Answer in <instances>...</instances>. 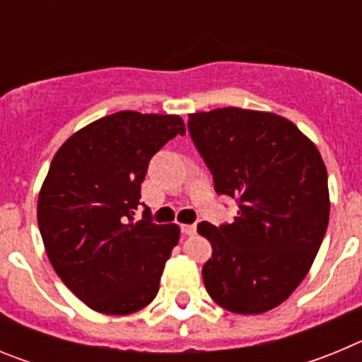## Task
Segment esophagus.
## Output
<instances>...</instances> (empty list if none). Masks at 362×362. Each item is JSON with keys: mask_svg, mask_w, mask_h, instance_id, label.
Wrapping results in <instances>:
<instances>
[{"mask_svg": "<svg viewBox=\"0 0 362 362\" xmlns=\"http://www.w3.org/2000/svg\"><path fill=\"white\" fill-rule=\"evenodd\" d=\"M196 225H181V232L183 235H194L196 233Z\"/></svg>", "mask_w": 362, "mask_h": 362, "instance_id": "1", "label": "esophagus"}]
</instances>
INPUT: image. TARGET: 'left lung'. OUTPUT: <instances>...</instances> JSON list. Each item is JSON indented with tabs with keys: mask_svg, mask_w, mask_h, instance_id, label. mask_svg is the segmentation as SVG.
<instances>
[{
	"mask_svg": "<svg viewBox=\"0 0 362 362\" xmlns=\"http://www.w3.org/2000/svg\"><path fill=\"white\" fill-rule=\"evenodd\" d=\"M188 132L217 194L238 199L230 225L199 223L212 245L204 288L233 313H263L300 284L330 217L328 174L317 146L272 112L226 107L188 116Z\"/></svg>",
	"mask_w": 362,
	"mask_h": 362,
	"instance_id": "8db88e82",
	"label": "left lung"
}]
</instances>
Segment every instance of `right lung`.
<instances>
[{
    "instance_id": "add662e5",
    "label": "right lung",
    "mask_w": 362,
    "mask_h": 362,
    "mask_svg": "<svg viewBox=\"0 0 362 362\" xmlns=\"http://www.w3.org/2000/svg\"><path fill=\"white\" fill-rule=\"evenodd\" d=\"M179 116L123 110L70 136L37 199L45 250L66 288L88 308L129 315L158 296L177 225L134 221L152 156L175 136Z\"/></svg>"
}]
</instances>
